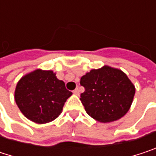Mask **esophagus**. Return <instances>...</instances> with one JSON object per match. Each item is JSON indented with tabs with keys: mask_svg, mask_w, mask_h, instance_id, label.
<instances>
[{
	"mask_svg": "<svg viewBox=\"0 0 156 156\" xmlns=\"http://www.w3.org/2000/svg\"><path fill=\"white\" fill-rule=\"evenodd\" d=\"M73 93H74L75 95H79V90H78V88H76L75 90H73Z\"/></svg>",
	"mask_w": 156,
	"mask_h": 156,
	"instance_id": "obj_1",
	"label": "esophagus"
}]
</instances>
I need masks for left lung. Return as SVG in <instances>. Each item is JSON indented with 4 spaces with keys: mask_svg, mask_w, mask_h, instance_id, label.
I'll use <instances>...</instances> for the list:
<instances>
[{
    "mask_svg": "<svg viewBox=\"0 0 156 156\" xmlns=\"http://www.w3.org/2000/svg\"><path fill=\"white\" fill-rule=\"evenodd\" d=\"M80 85L85 88L80 100L86 112L103 123L124 116L136 93L135 86L124 72L108 66L87 73Z\"/></svg>",
    "mask_w": 156,
    "mask_h": 156,
    "instance_id": "obj_1",
    "label": "left lung"
}]
</instances>
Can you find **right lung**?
<instances>
[{"instance_id":"right-lung-1","label":"right lung","mask_w":156,"mask_h":156,"mask_svg":"<svg viewBox=\"0 0 156 156\" xmlns=\"http://www.w3.org/2000/svg\"><path fill=\"white\" fill-rule=\"evenodd\" d=\"M72 95L65 83L50 71L35 70L21 78L16 87L15 101L30 120L45 124L56 119Z\"/></svg>"}]
</instances>
